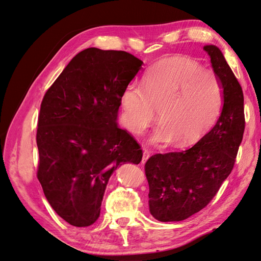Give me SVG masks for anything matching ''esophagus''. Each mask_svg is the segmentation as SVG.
Returning a JSON list of instances; mask_svg holds the SVG:
<instances>
[{"label":"esophagus","instance_id":"1","mask_svg":"<svg viewBox=\"0 0 261 261\" xmlns=\"http://www.w3.org/2000/svg\"><path fill=\"white\" fill-rule=\"evenodd\" d=\"M148 156H150V152H148L147 150H144V152H143V158H142V163H145L147 161Z\"/></svg>","mask_w":261,"mask_h":261}]
</instances>
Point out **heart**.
Segmentation results:
<instances>
[{"instance_id": "obj_1", "label": "heart", "mask_w": 261, "mask_h": 261, "mask_svg": "<svg viewBox=\"0 0 261 261\" xmlns=\"http://www.w3.org/2000/svg\"><path fill=\"white\" fill-rule=\"evenodd\" d=\"M143 87L130 83L121 93L123 120L140 135L155 119L158 109L161 124L150 137L152 144H193L220 116L223 89L219 77L188 57L173 56L154 64Z\"/></svg>"}]
</instances>
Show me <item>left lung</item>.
<instances>
[{
  "label": "left lung",
  "instance_id": "obj_1",
  "mask_svg": "<svg viewBox=\"0 0 261 261\" xmlns=\"http://www.w3.org/2000/svg\"><path fill=\"white\" fill-rule=\"evenodd\" d=\"M223 89V107L214 127L182 152L155 154L145 163L148 206L154 219L178 222L203 210L231 173L244 132L243 92L219 47L206 45Z\"/></svg>",
  "mask_w": 261,
  "mask_h": 261
}]
</instances>
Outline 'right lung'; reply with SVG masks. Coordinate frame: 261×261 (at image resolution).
<instances>
[{"mask_svg":"<svg viewBox=\"0 0 261 261\" xmlns=\"http://www.w3.org/2000/svg\"><path fill=\"white\" fill-rule=\"evenodd\" d=\"M142 64L126 51L87 48L42 99L37 177L53 210L73 226L93 224L111 174L142 160L140 145L117 123L121 93Z\"/></svg>","mask_w":261,"mask_h":261,"instance_id":"obj_1","label":"right lung"}]
</instances>
